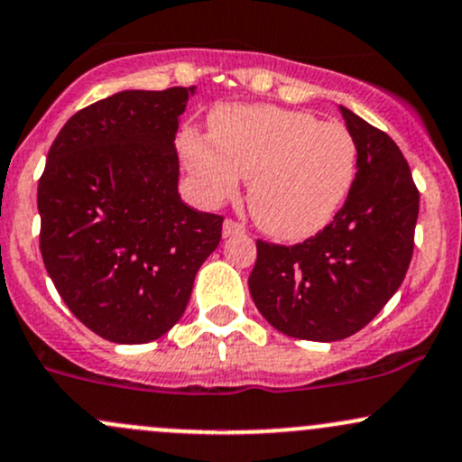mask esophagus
<instances>
[{
	"instance_id": "1",
	"label": "esophagus",
	"mask_w": 462,
	"mask_h": 462,
	"mask_svg": "<svg viewBox=\"0 0 462 462\" xmlns=\"http://www.w3.org/2000/svg\"><path fill=\"white\" fill-rule=\"evenodd\" d=\"M245 227L241 226L239 221H235V218H226L223 221V236H235V235H244Z\"/></svg>"
}]
</instances>
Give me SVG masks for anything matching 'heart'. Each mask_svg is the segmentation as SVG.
Listing matches in <instances>:
<instances>
[{
    "label": "heart",
    "mask_w": 462,
    "mask_h": 462,
    "mask_svg": "<svg viewBox=\"0 0 462 462\" xmlns=\"http://www.w3.org/2000/svg\"><path fill=\"white\" fill-rule=\"evenodd\" d=\"M210 137L183 130L179 152L199 197L218 203L247 179V206L276 239H305L346 203L358 145L338 121L276 106H226L210 116Z\"/></svg>",
    "instance_id": "obj_1"
}]
</instances>
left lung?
Returning <instances> with one entry per match:
<instances>
[{"mask_svg":"<svg viewBox=\"0 0 462 462\" xmlns=\"http://www.w3.org/2000/svg\"><path fill=\"white\" fill-rule=\"evenodd\" d=\"M358 170L334 221L303 244L256 241L250 294L265 320L303 341H341L401 288L414 254L419 188L394 139L343 108Z\"/></svg>","mask_w":462,"mask_h":462,"instance_id":"8db88e82","label":"left lung"}]
</instances>
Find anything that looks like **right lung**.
I'll return each instance as SVG.
<instances>
[{"label":"right lung","instance_id":"right-lung-1","mask_svg":"<svg viewBox=\"0 0 462 462\" xmlns=\"http://www.w3.org/2000/svg\"><path fill=\"white\" fill-rule=\"evenodd\" d=\"M190 88L124 90L60 130L37 186L39 250L72 314L124 346L163 337L186 312L221 215L179 197L174 134Z\"/></svg>","mask_w":462,"mask_h":462}]
</instances>
